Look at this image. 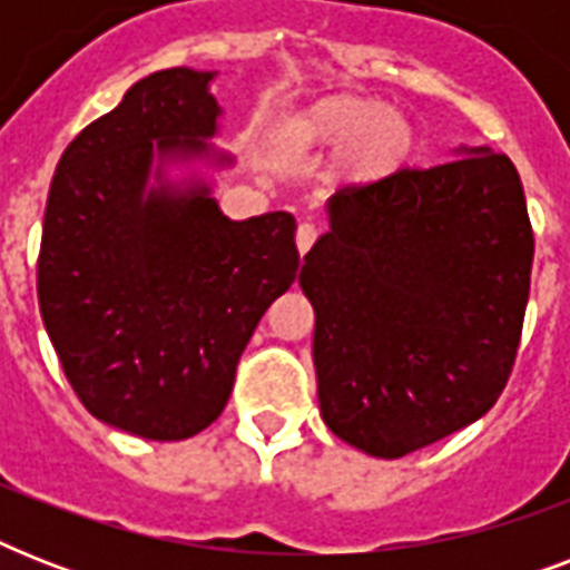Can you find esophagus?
I'll list each match as a JSON object with an SVG mask.
<instances>
[{"instance_id": "34e87169", "label": "esophagus", "mask_w": 570, "mask_h": 570, "mask_svg": "<svg viewBox=\"0 0 570 570\" xmlns=\"http://www.w3.org/2000/svg\"><path fill=\"white\" fill-rule=\"evenodd\" d=\"M316 236H320V233H316V227H313V224H298V230H295V245H298V254H307V250L313 248V242H316Z\"/></svg>"}]
</instances>
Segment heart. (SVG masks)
Here are the masks:
<instances>
[{"label":"heart","mask_w":570,"mask_h":570,"mask_svg":"<svg viewBox=\"0 0 570 570\" xmlns=\"http://www.w3.org/2000/svg\"><path fill=\"white\" fill-rule=\"evenodd\" d=\"M281 145L298 156L337 150L340 180L373 186L411 163L414 129L379 100L334 94L304 106L281 124Z\"/></svg>","instance_id":"obj_1"}]
</instances>
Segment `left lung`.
I'll list each match as a JSON object with an SVG mask.
<instances>
[{
	"mask_svg": "<svg viewBox=\"0 0 570 570\" xmlns=\"http://www.w3.org/2000/svg\"><path fill=\"white\" fill-rule=\"evenodd\" d=\"M304 254L322 420L402 459L488 414L512 375L530 298L532 224L512 159L461 147L328 200Z\"/></svg>",
	"mask_w": 570,
	"mask_h": 570,
	"instance_id": "1",
	"label": "left lung"
}]
</instances>
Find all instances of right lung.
Instances as JSON below:
<instances>
[{
  "label": "right lung",
  "mask_w": 570,
  "mask_h": 570,
  "mask_svg": "<svg viewBox=\"0 0 570 570\" xmlns=\"http://www.w3.org/2000/svg\"><path fill=\"white\" fill-rule=\"evenodd\" d=\"M213 79L171 67L132 85L67 145L43 215L38 302L67 381L97 420L147 441H186L222 414L298 272L293 215L230 222L204 180H165V163H233L206 145Z\"/></svg>",
  "instance_id": "1"
}]
</instances>
